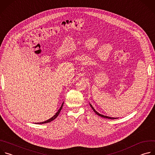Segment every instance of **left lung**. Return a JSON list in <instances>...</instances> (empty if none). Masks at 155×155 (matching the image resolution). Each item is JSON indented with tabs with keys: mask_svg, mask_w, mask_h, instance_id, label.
Returning <instances> with one entry per match:
<instances>
[{
	"mask_svg": "<svg viewBox=\"0 0 155 155\" xmlns=\"http://www.w3.org/2000/svg\"><path fill=\"white\" fill-rule=\"evenodd\" d=\"M90 106L91 107V108H92V109L93 110V111L97 115H99V116H100V117H103V118H108V119H116V118H112V117H107V116H105V115H101V114H99L97 111H96L95 110V109L93 108V107L92 106V105L91 104H90Z\"/></svg>",
	"mask_w": 155,
	"mask_h": 155,
	"instance_id": "1",
	"label": "left lung"
}]
</instances>
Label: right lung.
<instances>
[{"mask_svg":"<svg viewBox=\"0 0 155 155\" xmlns=\"http://www.w3.org/2000/svg\"><path fill=\"white\" fill-rule=\"evenodd\" d=\"M63 104H64V102L62 104V105L61 106V107H60V108L59 109V110L57 112V113L53 117H51V118H50L49 120H47V121H43V122H41V123H37V124H44V123H50V122H51V121H52L53 120H54L58 115H59V113H60V112H61V109H62V106H63Z\"/></svg>","mask_w":155,"mask_h":155,"instance_id":"add662e5","label":"right lung"}]
</instances>
